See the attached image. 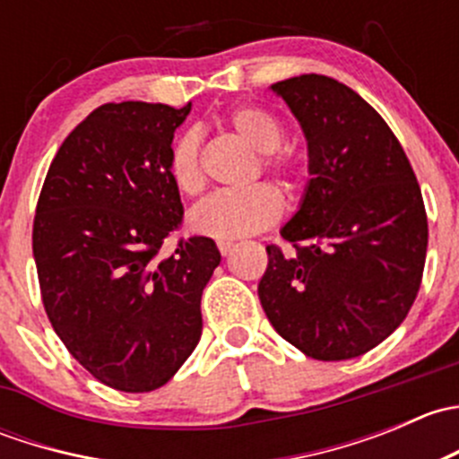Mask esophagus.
<instances>
[{"label":"esophagus","instance_id":"34e87169","mask_svg":"<svg viewBox=\"0 0 459 459\" xmlns=\"http://www.w3.org/2000/svg\"><path fill=\"white\" fill-rule=\"evenodd\" d=\"M217 248H220L221 255H229V253L235 248V244L233 242H217Z\"/></svg>","mask_w":459,"mask_h":459}]
</instances>
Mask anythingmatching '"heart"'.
<instances>
[{"label":"heart","mask_w":459,"mask_h":459,"mask_svg":"<svg viewBox=\"0 0 459 459\" xmlns=\"http://www.w3.org/2000/svg\"><path fill=\"white\" fill-rule=\"evenodd\" d=\"M226 126L262 152V169L277 175L286 186H293L302 173V160L295 151H277L284 140L280 117L268 108L244 104L226 115ZM169 175L179 193L188 197L200 195L206 175L202 166V137L186 131L178 137L169 155ZM284 212V197L271 184H255L247 191H226L208 197L191 212V229L204 238L230 242L255 235L275 224Z\"/></svg>","instance_id":"1"}]
</instances>
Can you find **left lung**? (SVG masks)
I'll list each match as a JSON object with an SVG mask.
<instances>
[{
  "label": "left lung",
  "instance_id": "left-lung-1",
  "mask_svg": "<svg viewBox=\"0 0 459 459\" xmlns=\"http://www.w3.org/2000/svg\"><path fill=\"white\" fill-rule=\"evenodd\" d=\"M271 88L302 126L311 179L281 229L293 251L266 247L259 302L308 358H359L418 298L429 244L422 191L402 143L353 88L316 73Z\"/></svg>",
  "mask_w": 459,
  "mask_h": 459
}]
</instances>
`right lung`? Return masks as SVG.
<instances>
[{
  "label": "right lung",
  "instance_id": "right-lung-1",
  "mask_svg": "<svg viewBox=\"0 0 459 459\" xmlns=\"http://www.w3.org/2000/svg\"><path fill=\"white\" fill-rule=\"evenodd\" d=\"M191 104H104L64 140L32 224L41 302L68 353L101 384L148 393L202 337V290L220 264L211 238L179 239L169 175L175 128Z\"/></svg>",
  "mask_w": 459,
  "mask_h": 459
}]
</instances>
